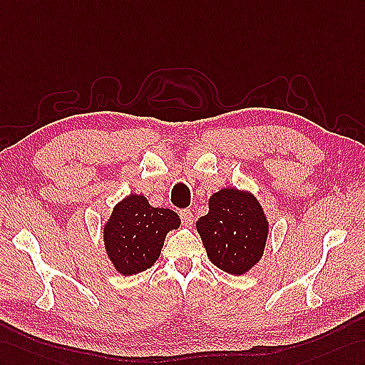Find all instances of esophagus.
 I'll return each mask as SVG.
<instances>
[{
  "mask_svg": "<svg viewBox=\"0 0 365 365\" xmlns=\"http://www.w3.org/2000/svg\"><path fill=\"white\" fill-rule=\"evenodd\" d=\"M180 217H181L182 223H184L185 226H192V223H193V215H192L190 209H182V210L180 212Z\"/></svg>",
  "mask_w": 365,
  "mask_h": 365,
  "instance_id": "34e87169",
  "label": "esophagus"
}]
</instances>
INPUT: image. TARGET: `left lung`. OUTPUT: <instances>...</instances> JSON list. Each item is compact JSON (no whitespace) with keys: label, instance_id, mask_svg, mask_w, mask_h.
I'll use <instances>...</instances> for the list:
<instances>
[{"label":"left lung","instance_id":"1","mask_svg":"<svg viewBox=\"0 0 365 365\" xmlns=\"http://www.w3.org/2000/svg\"><path fill=\"white\" fill-rule=\"evenodd\" d=\"M197 230L210 262L242 275L260 262L269 226L252 193L227 187L209 198V212L197 221Z\"/></svg>","mask_w":365,"mask_h":365}]
</instances>
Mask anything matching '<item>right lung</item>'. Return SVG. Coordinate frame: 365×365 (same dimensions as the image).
Here are the masks:
<instances>
[{"label": "right lung", "instance_id": "1", "mask_svg": "<svg viewBox=\"0 0 365 365\" xmlns=\"http://www.w3.org/2000/svg\"><path fill=\"white\" fill-rule=\"evenodd\" d=\"M180 225L176 212L150 206L145 197L131 193L115 204L103 226L105 251L119 274L142 272L155 264L165 235Z\"/></svg>", "mask_w": 365, "mask_h": 365}]
</instances>
